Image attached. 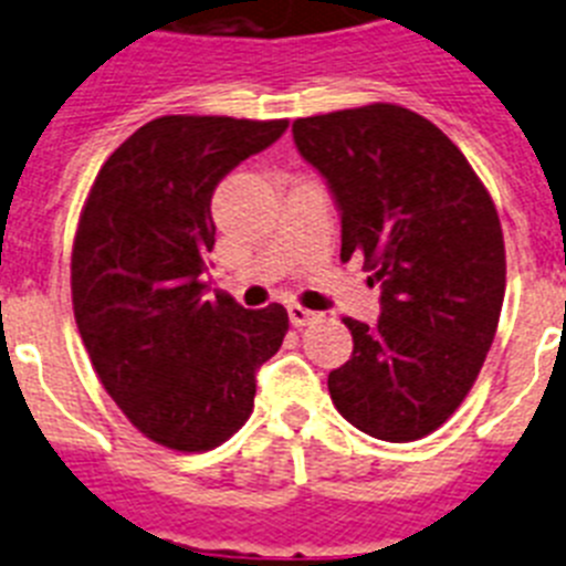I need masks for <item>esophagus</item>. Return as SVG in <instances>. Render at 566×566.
Returning a JSON list of instances; mask_svg holds the SVG:
<instances>
[{"mask_svg":"<svg viewBox=\"0 0 566 566\" xmlns=\"http://www.w3.org/2000/svg\"><path fill=\"white\" fill-rule=\"evenodd\" d=\"M289 319H292V326L294 328H303L308 326V323H314V319H319L317 312H312V308H303V306H289Z\"/></svg>","mask_w":566,"mask_h":566,"instance_id":"esophagus-1","label":"esophagus"}]
</instances>
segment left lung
<instances>
[{
    "mask_svg": "<svg viewBox=\"0 0 566 566\" xmlns=\"http://www.w3.org/2000/svg\"><path fill=\"white\" fill-rule=\"evenodd\" d=\"M292 133L339 209V258L363 254L379 286L374 326L343 319L354 352L328 374L334 405L368 437H428L468 397L496 337V207L457 144L397 104L297 118Z\"/></svg>",
    "mask_w": 566,
    "mask_h": 566,
    "instance_id": "obj_1",
    "label": "left lung"
}]
</instances>
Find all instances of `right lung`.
<instances>
[{
  "label": "right lung",
  "instance_id": "1",
  "mask_svg": "<svg viewBox=\"0 0 566 566\" xmlns=\"http://www.w3.org/2000/svg\"><path fill=\"white\" fill-rule=\"evenodd\" d=\"M289 122L161 115L104 161L78 221L76 326L115 405L153 442L209 451L254 408L258 368L289 332L280 303L207 297L214 187Z\"/></svg>",
  "mask_w": 566,
  "mask_h": 566
}]
</instances>
